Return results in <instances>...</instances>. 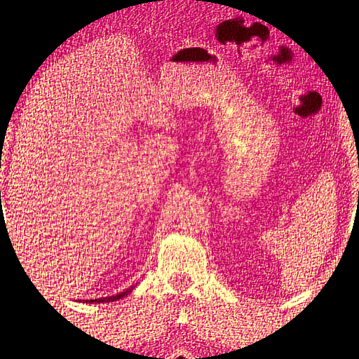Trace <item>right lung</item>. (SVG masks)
<instances>
[{
  "label": "right lung",
  "instance_id": "add662e5",
  "mask_svg": "<svg viewBox=\"0 0 359 359\" xmlns=\"http://www.w3.org/2000/svg\"><path fill=\"white\" fill-rule=\"evenodd\" d=\"M133 289H134V286L133 287H129V289H126V291L124 292H119V294H116V295H110V297H100V299H90V300H86V304H107V302H116V300H119V299H123V297H126V295L129 294V292H133ZM84 302V300H83Z\"/></svg>",
  "mask_w": 359,
  "mask_h": 359
}]
</instances>
